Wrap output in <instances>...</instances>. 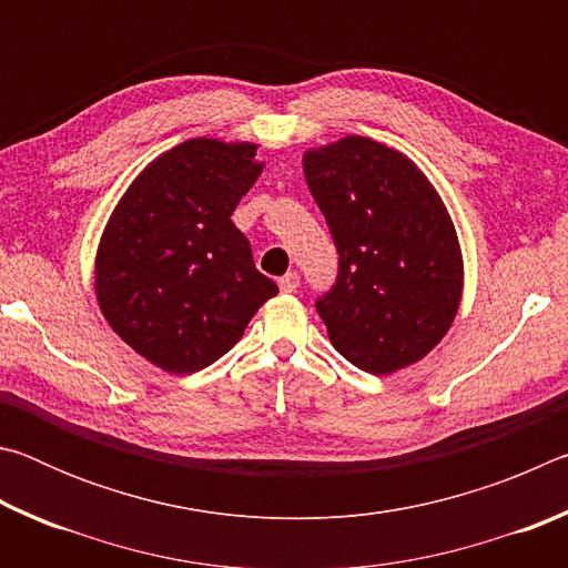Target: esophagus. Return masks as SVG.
<instances>
[{
	"label": "esophagus",
	"mask_w": 568,
	"mask_h": 568,
	"mask_svg": "<svg viewBox=\"0 0 568 568\" xmlns=\"http://www.w3.org/2000/svg\"><path fill=\"white\" fill-rule=\"evenodd\" d=\"M297 285H301V275H297V273H285L281 281H277L281 293H295Z\"/></svg>",
	"instance_id": "34e87169"
}]
</instances>
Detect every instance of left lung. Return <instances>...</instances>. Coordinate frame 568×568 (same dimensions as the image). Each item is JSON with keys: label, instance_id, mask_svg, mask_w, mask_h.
<instances>
[{"label": "left lung", "instance_id": "1", "mask_svg": "<svg viewBox=\"0 0 568 568\" xmlns=\"http://www.w3.org/2000/svg\"><path fill=\"white\" fill-rule=\"evenodd\" d=\"M303 172L338 250V281L315 303L333 348L373 376L418 363L464 293L444 200L416 162L361 134L307 150Z\"/></svg>", "mask_w": 568, "mask_h": 568}]
</instances>
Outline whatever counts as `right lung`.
<instances>
[{"mask_svg": "<svg viewBox=\"0 0 568 568\" xmlns=\"http://www.w3.org/2000/svg\"><path fill=\"white\" fill-rule=\"evenodd\" d=\"M255 142L185 140L132 180L104 225L94 295L110 328L158 368H207L243 338L277 285L233 225L261 178Z\"/></svg>", "mask_w": 568, "mask_h": 568, "instance_id": "obj_1", "label": "right lung"}]
</instances>
